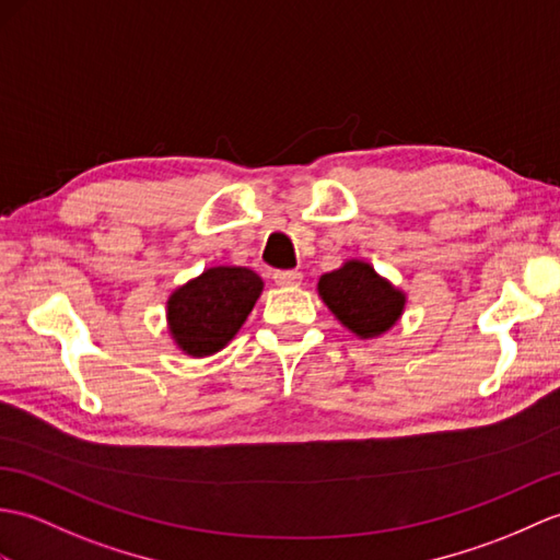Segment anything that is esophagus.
I'll list each match as a JSON object with an SVG mask.
<instances>
[{
    "mask_svg": "<svg viewBox=\"0 0 560 560\" xmlns=\"http://www.w3.org/2000/svg\"><path fill=\"white\" fill-rule=\"evenodd\" d=\"M275 281H277V285H283V289H293V285H301L303 275H301V271H295V269L275 271Z\"/></svg>",
    "mask_w": 560,
    "mask_h": 560,
    "instance_id": "1",
    "label": "esophagus"
}]
</instances>
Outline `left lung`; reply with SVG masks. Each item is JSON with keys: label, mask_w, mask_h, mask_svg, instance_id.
I'll list each match as a JSON object with an SVG mask.
<instances>
[{"label": "left lung", "mask_w": 560, "mask_h": 560, "mask_svg": "<svg viewBox=\"0 0 560 560\" xmlns=\"http://www.w3.org/2000/svg\"><path fill=\"white\" fill-rule=\"evenodd\" d=\"M317 293L331 315L358 339L386 334L406 310V293L376 275L365 259H346L339 269L322 275Z\"/></svg>", "instance_id": "obj_1"}]
</instances>
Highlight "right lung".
<instances>
[{
  "instance_id": "right-lung-1",
  "label": "right lung",
  "mask_w": 560,
  "mask_h": 560,
  "mask_svg": "<svg viewBox=\"0 0 560 560\" xmlns=\"http://www.w3.org/2000/svg\"><path fill=\"white\" fill-rule=\"evenodd\" d=\"M265 281L253 269L219 265L168 295L166 327L178 350L190 358L219 353L253 312Z\"/></svg>"
}]
</instances>
